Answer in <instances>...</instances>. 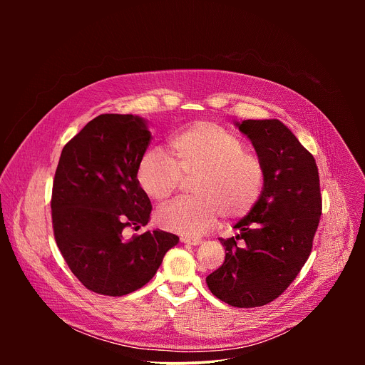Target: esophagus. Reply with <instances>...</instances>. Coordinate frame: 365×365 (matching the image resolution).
I'll return each mask as SVG.
<instances>
[{"label": "esophagus", "instance_id": "1", "mask_svg": "<svg viewBox=\"0 0 365 365\" xmlns=\"http://www.w3.org/2000/svg\"><path fill=\"white\" fill-rule=\"evenodd\" d=\"M180 241L185 242V244H190V245H199L202 242L200 238H196V237H187V235H182L180 237Z\"/></svg>", "mask_w": 365, "mask_h": 365}]
</instances>
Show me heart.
<instances>
[{
	"label": "heart",
	"instance_id": "b5f03b06",
	"mask_svg": "<svg viewBox=\"0 0 365 365\" xmlns=\"http://www.w3.org/2000/svg\"><path fill=\"white\" fill-rule=\"evenodd\" d=\"M172 154L150 147L137 166V182L153 200L173 195L180 173L197 175L195 197L170 202L155 214L158 224L182 235H200L215 227L221 214L227 218L247 215L262 195L264 168L258 155L225 127L200 121L175 134Z\"/></svg>",
	"mask_w": 365,
	"mask_h": 365
}]
</instances>
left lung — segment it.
<instances>
[{
    "mask_svg": "<svg viewBox=\"0 0 365 365\" xmlns=\"http://www.w3.org/2000/svg\"><path fill=\"white\" fill-rule=\"evenodd\" d=\"M234 124L263 163V190L234 225L240 232L220 240L225 262L206 284L231 306L257 307L279 297L306 263L322 214L319 173L314 155L282 121Z\"/></svg>",
    "mask_w": 365,
    "mask_h": 365,
    "instance_id": "obj_1",
    "label": "left lung"
}]
</instances>
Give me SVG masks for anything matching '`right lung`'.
<instances>
[{
    "mask_svg": "<svg viewBox=\"0 0 365 365\" xmlns=\"http://www.w3.org/2000/svg\"><path fill=\"white\" fill-rule=\"evenodd\" d=\"M150 140L144 118L102 114L62 150L51 192L55 238L72 273L95 293L124 296L143 287L179 242L160 230L128 241L123 234L150 221L151 202L137 182Z\"/></svg>",
    "mask_w": 365,
    "mask_h": 365,
    "instance_id": "add662e5",
    "label": "right lung"
}]
</instances>
